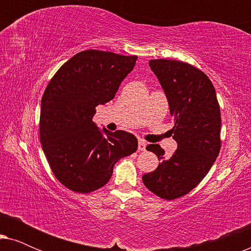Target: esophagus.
I'll list each match as a JSON object with an SVG mask.
<instances>
[{"instance_id": "34e87169", "label": "esophagus", "mask_w": 251, "mask_h": 251, "mask_svg": "<svg viewBox=\"0 0 251 251\" xmlns=\"http://www.w3.org/2000/svg\"><path fill=\"white\" fill-rule=\"evenodd\" d=\"M146 142L145 140H143V139H139V142H138V150L139 151H145L146 150Z\"/></svg>"}]
</instances>
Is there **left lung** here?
<instances>
[{"instance_id":"1","label":"left lung","mask_w":251,"mask_h":251,"mask_svg":"<svg viewBox=\"0 0 251 251\" xmlns=\"http://www.w3.org/2000/svg\"><path fill=\"white\" fill-rule=\"evenodd\" d=\"M150 67L167 96L177 150L171 157L157 144L146 147L156 154L159 167L143 176L157 197L174 200L191 192L209 173L221 151V109L211 81L187 63L153 59Z\"/></svg>"}]
</instances>
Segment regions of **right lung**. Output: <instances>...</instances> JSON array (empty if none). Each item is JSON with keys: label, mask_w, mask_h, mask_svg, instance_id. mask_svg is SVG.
I'll return each instance as SVG.
<instances>
[{"label": "right lung", "mask_w": 251, "mask_h": 251, "mask_svg": "<svg viewBox=\"0 0 251 251\" xmlns=\"http://www.w3.org/2000/svg\"><path fill=\"white\" fill-rule=\"evenodd\" d=\"M137 56L85 50L51 78L41 100L40 140L52 173L68 190L90 193L111 179L113 167L138 147L132 133L100 130L98 105L114 98Z\"/></svg>", "instance_id": "right-lung-1"}]
</instances>
